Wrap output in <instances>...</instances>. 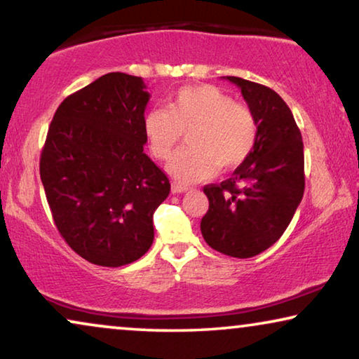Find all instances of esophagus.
I'll return each instance as SVG.
<instances>
[{"instance_id":"1","label":"esophagus","mask_w":359,"mask_h":359,"mask_svg":"<svg viewBox=\"0 0 359 359\" xmlns=\"http://www.w3.org/2000/svg\"><path fill=\"white\" fill-rule=\"evenodd\" d=\"M190 187L187 185H182V184H172V194H185V191H189Z\"/></svg>"}]
</instances>
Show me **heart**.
Returning a JSON list of instances; mask_svg holds the SVG:
<instances>
[{
  "mask_svg": "<svg viewBox=\"0 0 359 359\" xmlns=\"http://www.w3.org/2000/svg\"><path fill=\"white\" fill-rule=\"evenodd\" d=\"M149 151L165 159L187 132V145L169 159L168 172L179 184L206 180L217 168H237L253 151L258 121L248 106L214 85H189L168 100L165 109H151L143 117Z\"/></svg>",
  "mask_w": 359,
  "mask_h": 359,
  "instance_id": "heart-1",
  "label": "heart"
}]
</instances>
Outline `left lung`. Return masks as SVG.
<instances>
[{"label": "left lung", "mask_w": 359, "mask_h": 359, "mask_svg": "<svg viewBox=\"0 0 359 359\" xmlns=\"http://www.w3.org/2000/svg\"><path fill=\"white\" fill-rule=\"evenodd\" d=\"M224 79L242 90L258 121V140L231 179L203 189L210 210L200 227L212 250L243 259L272 247L302 203L303 140L290 108L274 90L240 77Z\"/></svg>", "instance_id": "left-lung-1"}]
</instances>
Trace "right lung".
I'll return each instance as SVG.
<instances>
[{
  "mask_svg": "<svg viewBox=\"0 0 359 359\" xmlns=\"http://www.w3.org/2000/svg\"><path fill=\"white\" fill-rule=\"evenodd\" d=\"M149 93L142 77L109 72L67 96L48 128L40 177L61 237L88 263L142 258L168 175L143 147Z\"/></svg>",
  "mask_w": 359,
  "mask_h": 359,
  "instance_id": "obj_1",
  "label": "right lung"
}]
</instances>
